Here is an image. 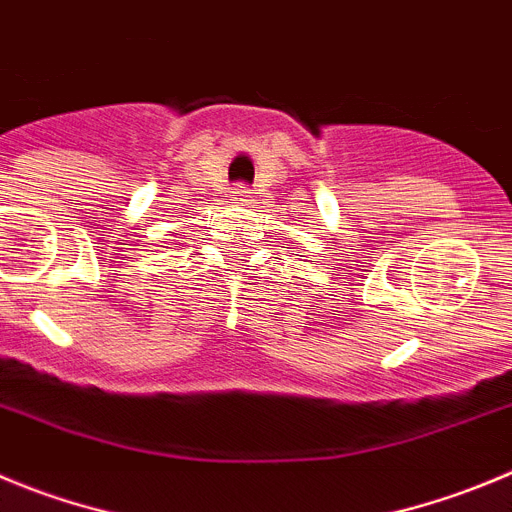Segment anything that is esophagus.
<instances>
[{
	"instance_id": "obj_1",
	"label": "esophagus",
	"mask_w": 512,
	"mask_h": 512,
	"mask_svg": "<svg viewBox=\"0 0 512 512\" xmlns=\"http://www.w3.org/2000/svg\"><path fill=\"white\" fill-rule=\"evenodd\" d=\"M252 194H255V191H252L250 186H237V189L232 191L234 202H240V204H250L252 202Z\"/></svg>"
}]
</instances>
